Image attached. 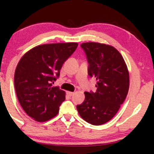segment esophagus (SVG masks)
Returning <instances> with one entry per match:
<instances>
[{
	"label": "esophagus",
	"mask_w": 154,
	"mask_h": 154,
	"mask_svg": "<svg viewBox=\"0 0 154 154\" xmlns=\"http://www.w3.org/2000/svg\"><path fill=\"white\" fill-rule=\"evenodd\" d=\"M67 94L68 96H70V97H71V96H72L73 94H74V92H71V91H68Z\"/></svg>",
	"instance_id": "obj_1"
}]
</instances>
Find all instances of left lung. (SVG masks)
Masks as SVG:
<instances>
[{"instance_id": "left-lung-1", "label": "left lung", "mask_w": 154, "mask_h": 154, "mask_svg": "<svg viewBox=\"0 0 154 154\" xmlns=\"http://www.w3.org/2000/svg\"><path fill=\"white\" fill-rule=\"evenodd\" d=\"M88 63V74L97 80L95 92L86 91L77 109L83 120L101 125L111 120L127 95L130 76L125 60L111 45L97 42L81 44Z\"/></svg>"}]
</instances>
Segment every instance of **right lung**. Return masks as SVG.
Segmentation results:
<instances>
[{
  "mask_svg": "<svg viewBox=\"0 0 154 154\" xmlns=\"http://www.w3.org/2000/svg\"><path fill=\"white\" fill-rule=\"evenodd\" d=\"M77 46L76 42L38 45L18 62L14 77L17 97L25 112L36 122H46L58 114L66 92L52 87V83Z\"/></svg>",
  "mask_w": 154,
  "mask_h": 154,
  "instance_id": "obj_1",
  "label": "right lung"
}]
</instances>
